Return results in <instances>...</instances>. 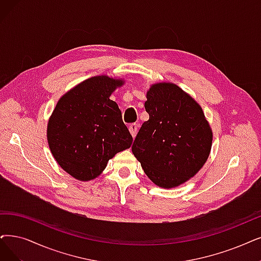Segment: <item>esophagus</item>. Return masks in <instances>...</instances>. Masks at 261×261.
Segmentation results:
<instances>
[{"mask_svg":"<svg viewBox=\"0 0 261 261\" xmlns=\"http://www.w3.org/2000/svg\"><path fill=\"white\" fill-rule=\"evenodd\" d=\"M128 129H129V133L132 134V136H133V138L136 136V134H137V130H138V125L136 124V123H132L129 126H128Z\"/></svg>","mask_w":261,"mask_h":261,"instance_id":"1","label":"esophagus"}]
</instances>
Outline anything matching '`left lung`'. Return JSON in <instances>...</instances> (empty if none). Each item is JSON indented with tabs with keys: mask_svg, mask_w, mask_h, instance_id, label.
<instances>
[{
	"mask_svg": "<svg viewBox=\"0 0 261 261\" xmlns=\"http://www.w3.org/2000/svg\"><path fill=\"white\" fill-rule=\"evenodd\" d=\"M145 121L132 151L150 180L172 189L201 169L210 155L212 130L201 107L180 87L152 85L147 92Z\"/></svg>",
	"mask_w": 261,
	"mask_h": 261,
	"instance_id": "1",
	"label": "left lung"
}]
</instances>
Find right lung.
<instances>
[{
  "mask_svg": "<svg viewBox=\"0 0 261 261\" xmlns=\"http://www.w3.org/2000/svg\"><path fill=\"white\" fill-rule=\"evenodd\" d=\"M122 79L96 76L62 96L48 121L47 139L57 163L72 178L90 181L117 153L130 148L133 137L118 103L109 97Z\"/></svg>",
  "mask_w": 261,
  "mask_h": 261,
  "instance_id": "add662e5",
  "label": "right lung"
}]
</instances>
